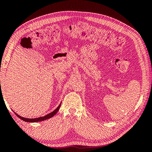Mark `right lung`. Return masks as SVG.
<instances>
[{
  "label": "right lung",
  "mask_w": 152,
  "mask_h": 152,
  "mask_svg": "<svg viewBox=\"0 0 152 152\" xmlns=\"http://www.w3.org/2000/svg\"><path fill=\"white\" fill-rule=\"evenodd\" d=\"M60 106H61V103L57 107V109L53 110V112L49 113V114H48L47 115H45V116H44V117L35 118V119H27V118L22 117L19 116V115H17V113H15V115H16L18 117L20 118V119L23 120V121H26V122H38V121H44V120H46V119H50V118L52 117L53 116H54V115L56 114V113H57V112L59 110V109H60Z\"/></svg>",
  "instance_id": "add662e5"
}]
</instances>
